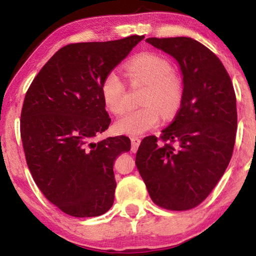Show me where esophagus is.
I'll list each match as a JSON object with an SVG mask.
<instances>
[{"label": "esophagus", "instance_id": "34e87169", "mask_svg": "<svg viewBox=\"0 0 256 256\" xmlns=\"http://www.w3.org/2000/svg\"><path fill=\"white\" fill-rule=\"evenodd\" d=\"M131 144H132V151L133 152H136L138 148V146H140V144H141V140L138 138H132Z\"/></svg>", "mask_w": 256, "mask_h": 256}]
</instances>
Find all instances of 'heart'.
<instances>
[{
    "mask_svg": "<svg viewBox=\"0 0 256 256\" xmlns=\"http://www.w3.org/2000/svg\"><path fill=\"white\" fill-rule=\"evenodd\" d=\"M126 71L134 84L146 86L142 104L144 107L128 112L115 122L120 134L138 136L152 130L159 123L160 112L170 118L178 110L182 100V86L166 60L154 54H141L128 64ZM102 96L105 106L114 114L125 110V86L114 71L104 78Z\"/></svg>",
    "mask_w": 256,
    "mask_h": 256,
    "instance_id": "heart-1",
    "label": "heart"
}]
</instances>
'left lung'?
<instances>
[{"instance_id": "8db88e82", "label": "left lung", "mask_w": 256, "mask_h": 256, "mask_svg": "<svg viewBox=\"0 0 256 256\" xmlns=\"http://www.w3.org/2000/svg\"><path fill=\"white\" fill-rule=\"evenodd\" d=\"M146 42L176 60L183 92L162 136L142 140L136 164L156 204L188 210L206 200L230 162L237 130L235 92L222 60L201 42L190 37Z\"/></svg>"}]
</instances>
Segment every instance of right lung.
Listing matches in <instances>:
<instances>
[{
	"label": "right lung",
	"mask_w": 256,
	"mask_h": 256,
	"mask_svg": "<svg viewBox=\"0 0 256 256\" xmlns=\"http://www.w3.org/2000/svg\"><path fill=\"white\" fill-rule=\"evenodd\" d=\"M144 38L64 46L26 94L20 131L29 170L47 200L66 214L97 216L114 203L112 166L131 141L123 136L92 141L110 124L102 84Z\"/></svg>",
	"instance_id": "right-lung-1"
}]
</instances>
